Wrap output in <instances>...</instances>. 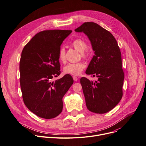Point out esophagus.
<instances>
[{
    "instance_id": "esophagus-1",
    "label": "esophagus",
    "mask_w": 146,
    "mask_h": 146,
    "mask_svg": "<svg viewBox=\"0 0 146 146\" xmlns=\"http://www.w3.org/2000/svg\"><path fill=\"white\" fill-rule=\"evenodd\" d=\"M73 80H74L75 81H78V78H77L76 76H73Z\"/></svg>"
}]
</instances>
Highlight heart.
<instances>
[{"label":"heart","instance_id":"heart-1","mask_svg":"<svg viewBox=\"0 0 146 146\" xmlns=\"http://www.w3.org/2000/svg\"><path fill=\"white\" fill-rule=\"evenodd\" d=\"M71 46L77 51L81 52V55L83 58H86L89 56V52L86 50L88 48L87 43L81 38H76L71 42ZM58 59L60 62H64L65 61V49L62 47L58 51ZM85 64L83 62H78L75 63H68L64 67V72L65 74L72 75H80L84 68Z\"/></svg>","mask_w":146,"mask_h":146}]
</instances>
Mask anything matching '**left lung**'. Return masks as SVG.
<instances>
[{"label":"left lung","mask_w":146,"mask_h":146,"mask_svg":"<svg viewBox=\"0 0 146 146\" xmlns=\"http://www.w3.org/2000/svg\"><path fill=\"white\" fill-rule=\"evenodd\" d=\"M75 31L85 33L95 51L85 73L98 80L93 82L85 77L80 80L86 107L94 113H107L123 96L125 74L117 41L109 31L94 22H85Z\"/></svg>","instance_id":"obj_1"}]
</instances>
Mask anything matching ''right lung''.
Segmentation results:
<instances>
[{
	"label": "right lung",
	"instance_id": "obj_1",
	"mask_svg": "<svg viewBox=\"0 0 146 146\" xmlns=\"http://www.w3.org/2000/svg\"><path fill=\"white\" fill-rule=\"evenodd\" d=\"M72 30L40 31L26 45L20 60V84L23 102L33 113L52 119L62 110V98L73 84L70 75L52 81L60 75L58 51Z\"/></svg>",
	"mask_w": 146,
	"mask_h": 146
}]
</instances>
